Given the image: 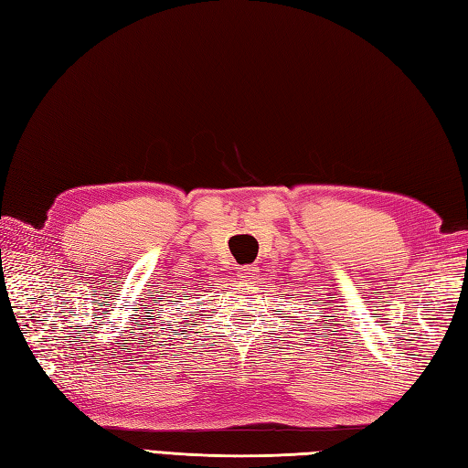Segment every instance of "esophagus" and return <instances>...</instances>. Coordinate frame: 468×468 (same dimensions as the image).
I'll use <instances>...</instances> for the list:
<instances>
[{
    "mask_svg": "<svg viewBox=\"0 0 468 468\" xmlns=\"http://www.w3.org/2000/svg\"><path fill=\"white\" fill-rule=\"evenodd\" d=\"M257 275V267L255 265H239L237 267V277H243V280H251V277Z\"/></svg>",
    "mask_w": 468,
    "mask_h": 468,
    "instance_id": "1",
    "label": "esophagus"
}]
</instances>
